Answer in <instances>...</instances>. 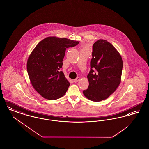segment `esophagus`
I'll return each instance as SVG.
<instances>
[{"label":"esophagus","instance_id":"obj_1","mask_svg":"<svg viewBox=\"0 0 149 149\" xmlns=\"http://www.w3.org/2000/svg\"><path fill=\"white\" fill-rule=\"evenodd\" d=\"M79 80H80V78L78 77V78H77L75 79H74V81L75 83H77V82H78V81H79Z\"/></svg>","mask_w":149,"mask_h":149}]
</instances>
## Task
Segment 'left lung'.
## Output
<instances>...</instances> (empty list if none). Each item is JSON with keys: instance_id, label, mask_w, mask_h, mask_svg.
I'll list each match as a JSON object with an SVG mask.
<instances>
[{"instance_id": "left-lung-1", "label": "left lung", "mask_w": 149, "mask_h": 149, "mask_svg": "<svg viewBox=\"0 0 149 149\" xmlns=\"http://www.w3.org/2000/svg\"><path fill=\"white\" fill-rule=\"evenodd\" d=\"M89 86L83 91L85 97L100 102L113 94L121 81L122 59L118 51L107 40L100 39L93 45Z\"/></svg>"}]
</instances>
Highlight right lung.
Segmentation results:
<instances>
[{"label":"right lung","mask_w":149,"mask_h":149,"mask_svg":"<svg viewBox=\"0 0 149 149\" xmlns=\"http://www.w3.org/2000/svg\"><path fill=\"white\" fill-rule=\"evenodd\" d=\"M79 42L66 38L47 37L31 53L27 63L29 78L34 89L44 98L58 99L68 91L70 83L60 68L66 49Z\"/></svg>","instance_id":"right-lung-1"}]
</instances>
